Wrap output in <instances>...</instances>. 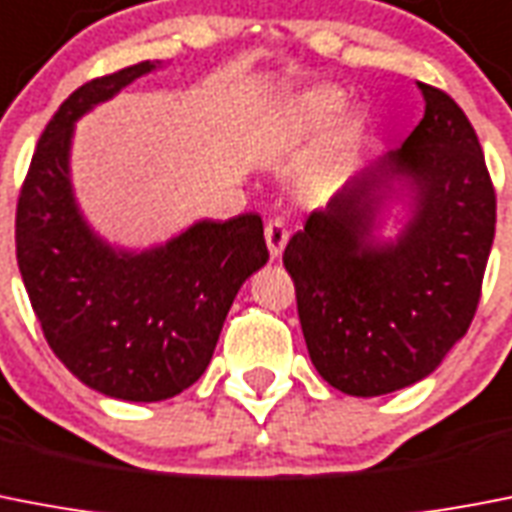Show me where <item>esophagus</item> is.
<instances>
[{
	"instance_id": "1",
	"label": "esophagus",
	"mask_w": 512,
	"mask_h": 512,
	"mask_svg": "<svg viewBox=\"0 0 512 512\" xmlns=\"http://www.w3.org/2000/svg\"><path fill=\"white\" fill-rule=\"evenodd\" d=\"M265 242H268L270 255L278 257L289 242V229H286V223L281 218H273V221L265 223Z\"/></svg>"
}]
</instances>
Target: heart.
I'll use <instances>...</instances> for the list:
<instances>
[{
	"mask_svg": "<svg viewBox=\"0 0 512 512\" xmlns=\"http://www.w3.org/2000/svg\"><path fill=\"white\" fill-rule=\"evenodd\" d=\"M346 96L343 90L330 88V85H320V88L304 90L302 96H296L294 101L283 109L281 124L283 130L294 137H315L325 132L330 124L336 122L341 114ZM351 137V127L343 130V140Z\"/></svg>",
	"mask_w": 512,
	"mask_h": 512,
	"instance_id": "heart-1",
	"label": "heart"
}]
</instances>
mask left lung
<instances>
[{"mask_svg":"<svg viewBox=\"0 0 512 512\" xmlns=\"http://www.w3.org/2000/svg\"><path fill=\"white\" fill-rule=\"evenodd\" d=\"M424 119L312 210L286 244L309 359L328 385L372 398L432 375L466 336L495 239L497 200L461 106L419 83ZM401 181L412 218L395 243L374 236Z\"/></svg>","mask_w":512,"mask_h":512,"instance_id":"8db88e82","label":"left lung"}]
</instances>
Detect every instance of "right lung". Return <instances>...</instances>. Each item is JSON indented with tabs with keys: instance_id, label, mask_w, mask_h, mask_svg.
Instances as JSON below:
<instances>
[{
	"instance_id": "1",
	"label": "right lung",
	"mask_w": 512,
	"mask_h": 512,
	"mask_svg": "<svg viewBox=\"0 0 512 512\" xmlns=\"http://www.w3.org/2000/svg\"><path fill=\"white\" fill-rule=\"evenodd\" d=\"M140 62L80 85L46 124L15 216L17 265L51 351L88 388L153 403L210 364L236 291L268 263L263 218L197 221L161 247L106 244L75 203V122L148 75Z\"/></svg>"
}]
</instances>
